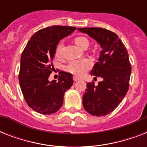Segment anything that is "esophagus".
Here are the masks:
<instances>
[{"label": "esophagus", "mask_w": 147, "mask_h": 147, "mask_svg": "<svg viewBox=\"0 0 147 147\" xmlns=\"http://www.w3.org/2000/svg\"><path fill=\"white\" fill-rule=\"evenodd\" d=\"M73 80L75 81V82H76V81L79 80V78H78V77H76V76H74V77H73Z\"/></svg>", "instance_id": "esophagus-1"}]
</instances>
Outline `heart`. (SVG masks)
<instances>
[{
	"mask_svg": "<svg viewBox=\"0 0 147 147\" xmlns=\"http://www.w3.org/2000/svg\"><path fill=\"white\" fill-rule=\"evenodd\" d=\"M74 42L76 43L78 47L81 49H87L89 47V40L85 36H77L74 39ZM62 45L59 44L55 49V55L57 57H59L61 55V52H62ZM92 66V62L88 59H83L76 60L71 62L70 63L67 65L65 67L67 71L69 73L72 74L76 76H82L84 74L86 73Z\"/></svg>",
	"mask_w": 147,
	"mask_h": 147,
	"instance_id": "heart-1",
	"label": "heart"
}]
</instances>
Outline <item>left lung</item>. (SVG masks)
<instances>
[{
    "instance_id": "obj_1",
    "label": "left lung",
    "mask_w": 147,
    "mask_h": 147,
    "mask_svg": "<svg viewBox=\"0 0 147 147\" xmlns=\"http://www.w3.org/2000/svg\"><path fill=\"white\" fill-rule=\"evenodd\" d=\"M96 40L102 48L91 71L94 78H103L98 85L87 83L82 102L85 111L94 116H105L118 106L129 88L131 65L125 46L114 32L100 27L78 28Z\"/></svg>"
}]
</instances>
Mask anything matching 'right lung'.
Listing matches in <instances>:
<instances>
[{
  "instance_id": "obj_1",
  "label": "right lung",
  "mask_w": 147,
  "mask_h": 147,
  "mask_svg": "<svg viewBox=\"0 0 147 147\" xmlns=\"http://www.w3.org/2000/svg\"><path fill=\"white\" fill-rule=\"evenodd\" d=\"M76 27L52 26L33 34L20 59L19 82L24 98L30 108L42 114L60 109L65 92L73 84L72 75L60 71L58 82H49L54 67L53 60L60 40L70 35Z\"/></svg>"
}]
</instances>
